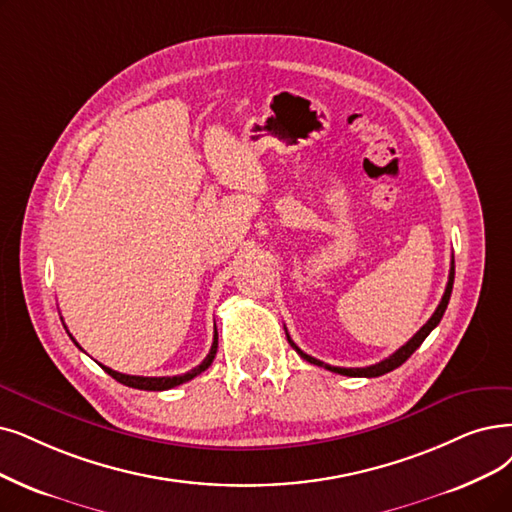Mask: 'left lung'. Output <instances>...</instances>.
<instances>
[{
    "label": "left lung",
    "mask_w": 512,
    "mask_h": 512,
    "mask_svg": "<svg viewBox=\"0 0 512 512\" xmlns=\"http://www.w3.org/2000/svg\"><path fill=\"white\" fill-rule=\"evenodd\" d=\"M454 273H456V269H454V260H452V269H449V279H447V285H445V292H443V298H441V302H439V306H437V311L433 313V317L428 319V321L420 327V330L412 336V340H407V342L401 346L399 351H395L391 357L382 359V361H380V363H376V365H367V367H334V365H327V363H323V361H319V359H315V357H311V355H306L304 351H300L290 336H288V340H290V344L294 346L296 353H298L302 359H306V361L313 363V365L325 367V370H330V372H334V374L376 378V376H382V374L393 372L395 367H399L401 363H405L407 359L412 357V353H414V351L418 349V346L424 342V338H426L428 334H431V332L435 330V327L439 325V321H441V317H443V313H445V309H447L449 296H452V288H454Z\"/></svg>",
    "instance_id": "8db88e82"
}]
</instances>
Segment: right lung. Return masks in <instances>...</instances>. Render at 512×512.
Wrapping results in <instances>:
<instances>
[{"label":"right lung","mask_w":512,"mask_h":512,"mask_svg":"<svg viewBox=\"0 0 512 512\" xmlns=\"http://www.w3.org/2000/svg\"><path fill=\"white\" fill-rule=\"evenodd\" d=\"M69 334V332H67ZM71 336V334H69ZM71 340H73V336H71ZM75 342V340H73ZM75 346H79L77 342H75ZM81 349V346H79ZM216 351H218V334H214V342H212V349H210V353H208V357L203 359L197 367H193L191 372H187V374H180V376H130V374H121V372H115V370H111V367H107V365H102V370H105L111 378H115L117 382H121V384H126V386H132V388H138V391H168V388H174V386H178V384H185V382H189V380H193L195 376H199L201 372H206L208 367L212 365V361H214V357H216Z\"/></svg>","instance_id":"add662e5"}]
</instances>
